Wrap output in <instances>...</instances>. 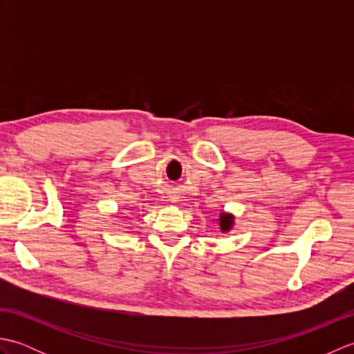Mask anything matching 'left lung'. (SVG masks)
Here are the masks:
<instances>
[{"label":"left lung","mask_w":354,"mask_h":354,"mask_svg":"<svg viewBox=\"0 0 354 354\" xmlns=\"http://www.w3.org/2000/svg\"><path fill=\"white\" fill-rule=\"evenodd\" d=\"M234 221V217H232V214H225V213H221V217H219V227L222 230V232H227L231 230L232 227V222Z\"/></svg>","instance_id":"left-lung-1"}]
</instances>
